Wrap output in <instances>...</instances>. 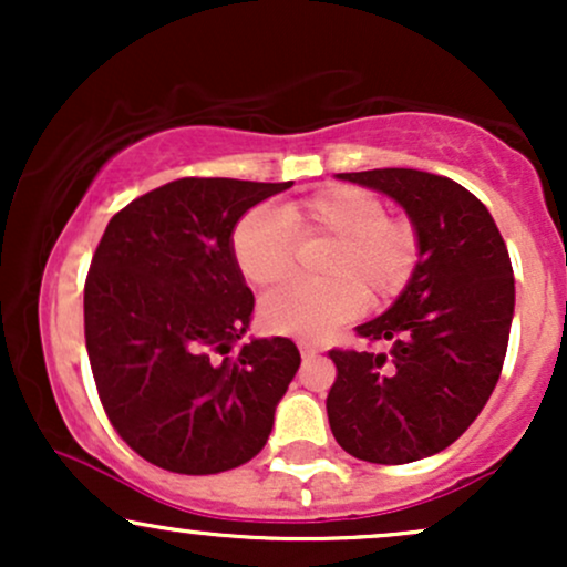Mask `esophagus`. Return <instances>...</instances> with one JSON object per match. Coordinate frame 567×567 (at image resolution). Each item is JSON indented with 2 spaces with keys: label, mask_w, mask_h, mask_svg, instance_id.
<instances>
[{
  "label": "esophagus",
  "mask_w": 567,
  "mask_h": 567,
  "mask_svg": "<svg viewBox=\"0 0 567 567\" xmlns=\"http://www.w3.org/2000/svg\"><path fill=\"white\" fill-rule=\"evenodd\" d=\"M298 351H301L303 357H315L320 347H317L315 341H309V338H301V341H298Z\"/></svg>",
  "instance_id": "34e87169"
}]
</instances>
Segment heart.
<instances>
[{"mask_svg":"<svg viewBox=\"0 0 567 567\" xmlns=\"http://www.w3.org/2000/svg\"><path fill=\"white\" fill-rule=\"evenodd\" d=\"M296 237H333L324 282L292 279L266 292L261 322L279 336L320 338L375 301L396 296L419 264V231L389 218L386 205L360 186H330L315 197L252 207L231 231V256L250 285H271L292 269Z\"/></svg>","mask_w":567,"mask_h":567,"instance_id":"b5f03b06","label":"heart"}]
</instances>
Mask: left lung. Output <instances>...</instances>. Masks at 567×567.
I'll use <instances>...</instances> for the list:
<instances>
[{
    "label": "left lung",
    "mask_w": 567,
    "mask_h": 567,
    "mask_svg": "<svg viewBox=\"0 0 567 567\" xmlns=\"http://www.w3.org/2000/svg\"><path fill=\"white\" fill-rule=\"evenodd\" d=\"M338 178L408 213L419 264L400 298L357 328L389 351H330L328 421L354 458L410 464L453 445L496 389L514 317L509 250L483 202L445 175L383 167Z\"/></svg>",
    "instance_id": "8db88e82"
}]
</instances>
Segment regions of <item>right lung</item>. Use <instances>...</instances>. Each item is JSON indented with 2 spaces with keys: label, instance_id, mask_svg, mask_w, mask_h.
<instances>
[{
  "label": "right lung",
  "instance_id": "obj_1",
  "mask_svg": "<svg viewBox=\"0 0 567 567\" xmlns=\"http://www.w3.org/2000/svg\"><path fill=\"white\" fill-rule=\"evenodd\" d=\"M178 178L109 220L84 282V341L103 410L141 458L175 474H218L261 453L301 365L290 338H252L256 298L231 231L290 188Z\"/></svg>",
  "mask_w": 567,
  "mask_h": 567
}]
</instances>
